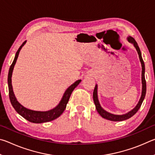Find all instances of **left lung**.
<instances>
[{"mask_svg": "<svg viewBox=\"0 0 155 155\" xmlns=\"http://www.w3.org/2000/svg\"><path fill=\"white\" fill-rule=\"evenodd\" d=\"M128 40L130 41V42L134 44V46L136 48V50H137V51L138 52L139 57H140V61L141 64V66H142V71H141V80H142V93H141V98L140 100V101H139L138 104H137V106H136L135 108L132 110V111L128 112L127 114L122 115H114V114H110V113L107 112L106 111H104V110L101 107V105H100L98 100V96H97V85H96L95 88H94V92H93V99H94V104H95V105H96V109L97 110V111L98 112V114L101 115V116L103 117V118L111 120V121H115V122L123 121V120H127L132 117L133 115H134L138 111V110L140 109L141 104H142V103H143V99H144V98H145V96H146V79H145V75H144V74H145V65H144V62L143 61L142 57H141L140 49V48H139L137 43L136 42V41L135 40L134 38H132V37H129V38H128Z\"/></svg>", "mask_w": 155, "mask_h": 155, "instance_id": "left-lung-1", "label": "left lung"}]
</instances>
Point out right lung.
I'll use <instances>...</instances> for the list:
<instances>
[{
	"instance_id": "1",
	"label": "right lung",
	"mask_w": 155,
	"mask_h": 155,
	"mask_svg": "<svg viewBox=\"0 0 155 155\" xmlns=\"http://www.w3.org/2000/svg\"><path fill=\"white\" fill-rule=\"evenodd\" d=\"M25 43H26V41H25L24 42L22 43V45L20 46V48H18V51L16 52V54H15L14 61H13L12 64L11 65V66H10L9 70L8 87H9V96L10 101H11L12 106L15 109V111H16L20 115H22L24 118L27 120L28 121L33 123H37V124L52 121V120H54V119L59 117L60 115L63 114V112L64 111L65 107H66V104L68 103V101H69V98L72 92V91L74 90V88L80 83L81 80L77 81L74 83H73L72 85H70V87L67 89V90L65 91L64 96H63L61 101H60L59 104L53 109L50 110V111H33V110L28 109L23 107L22 105H21V104L17 101V100L14 96V91H13V88H12V75L13 69H14L15 64V62H16V60L18 59V57L20 51V49L22 48V47L25 45Z\"/></svg>"
}]
</instances>
